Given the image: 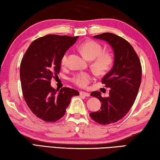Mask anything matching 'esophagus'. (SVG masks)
<instances>
[{
	"label": "esophagus",
	"mask_w": 160,
	"mask_h": 160,
	"mask_svg": "<svg viewBox=\"0 0 160 160\" xmlns=\"http://www.w3.org/2000/svg\"><path fill=\"white\" fill-rule=\"evenodd\" d=\"M80 96H86V97H88V96H90V94L87 92H84V91H81L80 92Z\"/></svg>",
	"instance_id": "obj_1"
}]
</instances>
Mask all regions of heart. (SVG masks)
<instances>
[{
	"label": "heart",
	"mask_w": 160,
	"mask_h": 160,
	"mask_svg": "<svg viewBox=\"0 0 160 160\" xmlns=\"http://www.w3.org/2000/svg\"><path fill=\"white\" fill-rule=\"evenodd\" d=\"M78 49L85 57L92 60L91 66L97 72L104 73L108 71L113 63V57L110 52L103 51L102 46L98 42L93 40H86L82 42ZM68 52L64 53L61 58V64H67ZM71 81L78 87L85 88L92 81V76L88 72H79L71 78Z\"/></svg>",
	"instance_id": "obj_1"
}]
</instances>
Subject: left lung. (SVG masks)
I'll return each mask as SVG.
<instances>
[{"mask_svg": "<svg viewBox=\"0 0 160 160\" xmlns=\"http://www.w3.org/2000/svg\"><path fill=\"white\" fill-rule=\"evenodd\" d=\"M93 37L108 42L114 52L112 68L102 78V83L110 88L109 96L102 98L100 91L91 93L102 104L100 110L90 113V117L98 124L106 125L122 119L133 106L141 86L142 67L138 55L124 38L112 33Z\"/></svg>", "mask_w": 160, "mask_h": 160, "instance_id": "1", "label": "left lung"}]
</instances>
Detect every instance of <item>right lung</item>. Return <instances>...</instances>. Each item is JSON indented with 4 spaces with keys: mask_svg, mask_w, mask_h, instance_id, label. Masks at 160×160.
Listing matches in <instances>:
<instances>
[{
    "mask_svg": "<svg viewBox=\"0 0 160 160\" xmlns=\"http://www.w3.org/2000/svg\"><path fill=\"white\" fill-rule=\"evenodd\" d=\"M78 36L46 35L33 41L20 64V80L25 102L33 114L46 122H55L66 112L71 98L78 96L68 87L60 91L50 86V80L59 74L61 58Z\"/></svg>",
    "mask_w": 160,
    "mask_h": 160,
    "instance_id": "obj_1",
    "label": "right lung"
}]
</instances>
